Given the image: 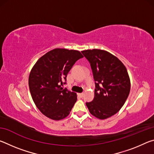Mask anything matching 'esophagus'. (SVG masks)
<instances>
[{"mask_svg":"<svg viewBox=\"0 0 154 154\" xmlns=\"http://www.w3.org/2000/svg\"><path fill=\"white\" fill-rule=\"evenodd\" d=\"M78 96H80L81 98H82L83 96V93H79V94H78Z\"/></svg>","mask_w":154,"mask_h":154,"instance_id":"esophagus-1","label":"esophagus"}]
</instances>
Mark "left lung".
I'll return each instance as SVG.
<instances>
[{
	"label": "left lung",
	"instance_id": "1",
	"mask_svg": "<svg viewBox=\"0 0 154 154\" xmlns=\"http://www.w3.org/2000/svg\"><path fill=\"white\" fill-rule=\"evenodd\" d=\"M82 52L90 63L95 81L94 98L86 106L96 118H110L120 110L129 95L130 80L126 68L105 50L93 49Z\"/></svg>",
	"mask_w": 154,
	"mask_h": 154
}]
</instances>
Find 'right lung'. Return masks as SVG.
Wrapping results in <instances>:
<instances>
[{
	"mask_svg": "<svg viewBox=\"0 0 154 154\" xmlns=\"http://www.w3.org/2000/svg\"><path fill=\"white\" fill-rule=\"evenodd\" d=\"M77 50L56 48L41 56L34 65L28 78L30 92L39 111L53 120L69 116L77 101V94L63 89L68 72L83 58Z\"/></svg>",
	"mask_w": 154,
	"mask_h": 154,
	"instance_id": "1",
	"label": "right lung"
}]
</instances>
